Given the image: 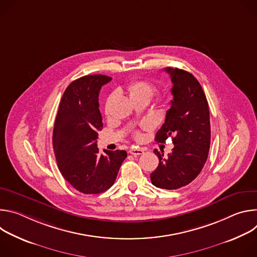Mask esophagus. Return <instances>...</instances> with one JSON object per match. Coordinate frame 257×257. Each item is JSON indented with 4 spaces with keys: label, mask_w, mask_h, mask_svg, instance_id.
<instances>
[{
    "label": "esophagus",
    "mask_w": 257,
    "mask_h": 257,
    "mask_svg": "<svg viewBox=\"0 0 257 257\" xmlns=\"http://www.w3.org/2000/svg\"><path fill=\"white\" fill-rule=\"evenodd\" d=\"M129 153L133 156H140V155H143L144 151L141 150V149H132L129 151Z\"/></svg>",
    "instance_id": "34e87169"
}]
</instances>
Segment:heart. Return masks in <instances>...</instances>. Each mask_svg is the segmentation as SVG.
I'll use <instances>...</instances> for the list:
<instances>
[{
    "label": "heart",
    "mask_w": 257,
    "mask_h": 257,
    "mask_svg": "<svg viewBox=\"0 0 257 257\" xmlns=\"http://www.w3.org/2000/svg\"><path fill=\"white\" fill-rule=\"evenodd\" d=\"M156 87L154 84H152L149 81L145 80H137L129 84L128 86V93L131 99L138 98V97H144L146 99H151V97L155 94ZM104 114L108 115L109 109H108V102L105 103L104 106ZM137 137H139V134H136Z\"/></svg>",
    "instance_id": "b5f03b06"
}]
</instances>
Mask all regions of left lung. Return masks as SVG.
<instances>
[{
	"instance_id": "obj_1",
	"label": "left lung",
	"mask_w": 257,
	"mask_h": 257,
	"mask_svg": "<svg viewBox=\"0 0 257 257\" xmlns=\"http://www.w3.org/2000/svg\"><path fill=\"white\" fill-rule=\"evenodd\" d=\"M173 87L171 107L166 120L157 132L156 141L172 138L174 149L168 158L155 150L159 166L151 174L152 183L159 188L175 190L188 185L201 172L209 152L210 123L206 96L191 73L165 68Z\"/></svg>"
}]
</instances>
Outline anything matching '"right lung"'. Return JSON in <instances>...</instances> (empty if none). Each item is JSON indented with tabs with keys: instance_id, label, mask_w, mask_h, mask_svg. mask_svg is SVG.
Segmentation results:
<instances>
[{
	"instance_id": "add662e5",
	"label": "right lung",
	"mask_w": 257,
	"mask_h": 257,
	"mask_svg": "<svg viewBox=\"0 0 257 257\" xmlns=\"http://www.w3.org/2000/svg\"><path fill=\"white\" fill-rule=\"evenodd\" d=\"M112 80L105 75H86L66 88L55 121L53 146L59 170L71 186L84 194L112 187L127 157L125 151L98 154L97 132L102 128L98 93Z\"/></svg>"
}]
</instances>
